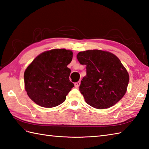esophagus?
I'll return each mask as SVG.
<instances>
[{"mask_svg": "<svg viewBox=\"0 0 149 149\" xmlns=\"http://www.w3.org/2000/svg\"><path fill=\"white\" fill-rule=\"evenodd\" d=\"M80 84H81V81H78V82H77V83H75L74 84L75 87L77 88H79V86H80Z\"/></svg>", "mask_w": 149, "mask_h": 149, "instance_id": "obj_1", "label": "esophagus"}]
</instances>
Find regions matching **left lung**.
Instances as JSON below:
<instances>
[{
    "instance_id": "left-lung-1",
    "label": "left lung",
    "mask_w": 149,
    "mask_h": 149,
    "mask_svg": "<svg viewBox=\"0 0 149 149\" xmlns=\"http://www.w3.org/2000/svg\"><path fill=\"white\" fill-rule=\"evenodd\" d=\"M77 58L81 65H86V75L81 81L79 90L88 104L107 109L125 95L129 75L118 57L95 49L79 52Z\"/></svg>"
}]
</instances>
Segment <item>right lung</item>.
<instances>
[{
    "label": "right lung",
    "instance_id": "right-lung-1",
    "mask_svg": "<svg viewBox=\"0 0 149 149\" xmlns=\"http://www.w3.org/2000/svg\"><path fill=\"white\" fill-rule=\"evenodd\" d=\"M73 52L55 49L41 53L24 72L25 90L30 99L43 107L62 104L74 84L69 80Z\"/></svg>",
    "mask_w": 149,
    "mask_h": 149
}]
</instances>
